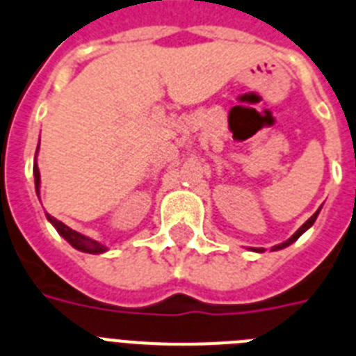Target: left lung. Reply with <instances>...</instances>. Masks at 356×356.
<instances>
[{"label":"left lung","mask_w":356,"mask_h":356,"mask_svg":"<svg viewBox=\"0 0 356 356\" xmlns=\"http://www.w3.org/2000/svg\"><path fill=\"white\" fill-rule=\"evenodd\" d=\"M317 215H319V209H317V211H315L314 215H312L310 218H308V220L305 222V224H302L301 227H299V229L296 231V233H293L292 236L289 238V240H286V242L280 243V245H276V247H272V251H277V249H285V247H289L290 243H293V242H296V240H298V238L301 236V234L305 233V231H307L308 227H312V225H314V222H315V218H317ZM254 251H258V252H264V249H254Z\"/></svg>","instance_id":"obj_1"}]
</instances>
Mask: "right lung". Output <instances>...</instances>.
Wrapping results in <instances>:
<instances>
[{
    "instance_id": "obj_1",
    "label": "right lung",
    "mask_w": 356,
    "mask_h": 356,
    "mask_svg": "<svg viewBox=\"0 0 356 356\" xmlns=\"http://www.w3.org/2000/svg\"><path fill=\"white\" fill-rule=\"evenodd\" d=\"M33 177H35V191L39 193V184H41V175H39V168H37V163L33 165ZM48 216V220L54 224L55 229L58 231V234L63 238H66L67 242L71 243V245L75 247L76 251H82V252H89V254H100V252H105L107 251V247L102 245V243H98L97 240H91V238L84 236V234L76 233V231H73L71 227H67L66 224H63L60 220H57L55 216L51 215H46Z\"/></svg>"
}]
</instances>
